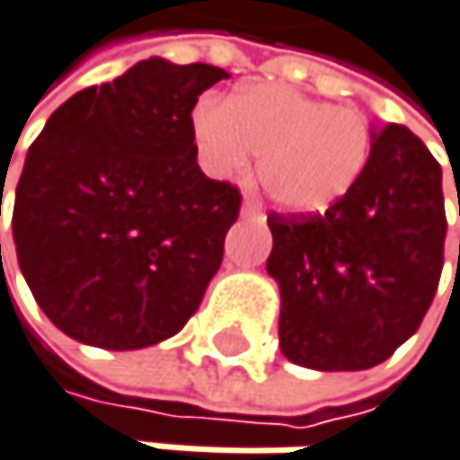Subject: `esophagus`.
<instances>
[{"label":"esophagus","mask_w":460,"mask_h":460,"mask_svg":"<svg viewBox=\"0 0 460 460\" xmlns=\"http://www.w3.org/2000/svg\"><path fill=\"white\" fill-rule=\"evenodd\" d=\"M243 217H248V220H259V217H261L259 204H256V201H251V199H245V201H243Z\"/></svg>","instance_id":"34e87169"}]
</instances>
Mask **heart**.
Listing matches in <instances>:
<instances>
[{"label":"heart","mask_w":460,"mask_h":460,"mask_svg":"<svg viewBox=\"0 0 460 460\" xmlns=\"http://www.w3.org/2000/svg\"><path fill=\"white\" fill-rule=\"evenodd\" d=\"M207 173L234 179L259 156V184L289 215L337 207L358 184L373 154V132L353 107L284 84H245L223 102L204 96L190 115Z\"/></svg>","instance_id":"b5f03b06"}]
</instances>
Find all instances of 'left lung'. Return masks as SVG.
<instances>
[{
    "label": "left lung",
    "mask_w": 460,
    "mask_h": 460,
    "mask_svg": "<svg viewBox=\"0 0 460 460\" xmlns=\"http://www.w3.org/2000/svg\"><path fill=\"white\" fill-rule=\"evenodd\" d=\"M268 226L281 353L323 373L369 369L420 328L436 295L447 234L441 165L389 123L373 129L367 171L337 207L270 215Z\"/></svg>",
    "instance_id": "1"
}]
</instances>
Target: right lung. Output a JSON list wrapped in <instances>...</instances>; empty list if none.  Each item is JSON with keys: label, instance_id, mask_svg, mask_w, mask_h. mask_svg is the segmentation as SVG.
<instances>
[{"label": "right lung", "instance_id": "add662e5", "mask_svg": "<svg viewBox=\"0 0 460 460\" xmlns=\"http://www.w3.org/2000/svg\"><path fill=\"white\" fill-rule=\"evenodd\" d=\"M226 76L140 60L74 93L30 146L13 243L38 306L71 340L140 350L201 306L240 192L199 168L190 115Z\"/></svg>", "mask_w": 460, "mask_h": 460}]
</instances>
